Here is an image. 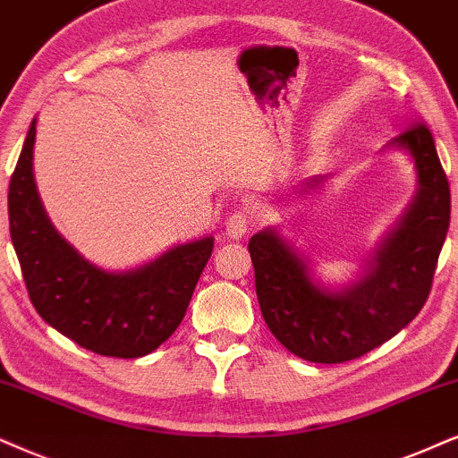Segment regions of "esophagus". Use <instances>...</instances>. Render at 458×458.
Here are the masks:
<instances>
[{"label":"esophagus","instance_id":"1","mask_svg":"<svg viewBox=\"0 0 458 458\" xmlns=\"http://www.w3.org/2000/svg\"><path fill=\"white\" fill-rule=\"evenodd\" d=\"M249 225H251L249 213L245 209H236L233 216L225 219V234L230 239H239V236H245L249 233Z\"/></svg>","mask_w":458,"mask_h":458}]
</instances>
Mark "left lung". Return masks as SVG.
<instances>
[{
  "instance_id": "left-lung-1",
  "label": "left lung",
  "mask_w": 458,
  "mask_h": 458,
  "mask_svg": "<svg viewBox=\"0 0 458 458\" xmlns=\"http://www.w3.org/2000/svg\"><path fill=\"white\" fill-rule=\"evenodd\" d=\"M391 146L412 156L420 188L357 285L344 292L317 287L302 259L275 230H262L249 241L266 326L306 361L343 363L366 355L406 327L429 298L450 225L448 177L422 120L410 123ZM317 183L319 179H312L309 186Z\"/></svg>"
}]
</instances>
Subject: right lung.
Returning a JSON list of instances; mask_svg holds the SVG:
<instances>
[{
    "label": "right lung",
    "mask_w": 458,
    "mask_h": 458,
    "mask_svg": "<svg viewBox=\"0 0 458 458\" xmlns=\"http://www.w3.org/2000/svg\"><path fill=\"white\" fill-rule=\"evenodd\" d=\"M36 120L10 177V236L39 317L86 351L135 359L169 340L186 315L213 239L188 242L131 272L86 262L52 228L33 182Z\"/></svg>",
    "instance_id": "right-lung-1"
}]
</instances>
